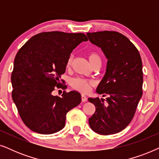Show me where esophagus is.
<instances>
[{"label": "esophagus", "instance_id": "obj_1", "mask_svg": "<svg viewBox=\"0 0 159 159\" xmlns=\"http://www.w3.org/2000/svg\"><path fill=\"white\" fill-rule=\"evenodd\" d=\"M81 98H82V102H85V101H88V98H87L85 95H83V94H82Z\"/></svg>", "mask_w": 159, "mask_h": 159}]
</instances>
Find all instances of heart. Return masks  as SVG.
<instances>
[{
    "label": "heart",
    "mask_w": 159,
    "mask_h": 159,
    "mask_svg": "<svg viewBox=\"0 0 159 159\" xmlns=\"http://www.w3.org/2000/svg\"><path fill=\"white\" fill-rule=\"evenodd\" d=\"M88 58L91 64L93 65L98 61H101V58L98 53L95 51H90L88 53ZM74 61L73 55H70L69 56L68 59L66 61V68L69 69L72 66ZM92 82L88 81V80L82 79V78H75L71 80V85L76 90H79L80 92L86 93L89 92L90 89V86L92 85Z\"/></svg>",
    "instance_id": "1"
}]
</instances>
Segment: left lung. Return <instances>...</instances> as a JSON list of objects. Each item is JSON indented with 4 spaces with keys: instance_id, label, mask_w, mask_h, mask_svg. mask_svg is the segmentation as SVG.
<instances>
[{
    "instance_id": "left-lung-1",
    "label": "left lung",
    "mask_w": 159,
    "mask_h": 159,
    "mask_svg": "<svg viewBox=\"0 0 159 159\" xmlns=\"http://www.w3.org/2000/svg\"><path fill=\"white\" fill-rule=\"evenodd\" d=\"M87 35L108 59L106 74L96 89L98 94L107 97V105L103 99L89 98L95 106L89 125L103 135L117 133L132 121L142 97V60L133 43L119 32H88Z\"/></svg>"
}]
</instances>
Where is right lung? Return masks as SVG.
<instances>
[{
  "mask_svg": "<svg viewBox=\"0 0 159 159\" xmlns=\"http://www.w3.org/2000/svg\"><path fill=\"white\" fill-rule=\"evenodd\" d=\"M83 41V33L41 32L32 37L16 53L11 74L12 99L21 120L28 128L40 134L57 132L65 126L67 112L81 102L77 91L63 92L60 78L74 49ZM63 82V80H61Z\"/></svg>",
  "mask_w": 159,
  "mask_h": 159,
  "instance_id": "1",
  "label": "right lung"
}]
</instances>
